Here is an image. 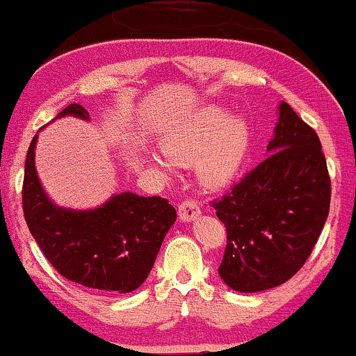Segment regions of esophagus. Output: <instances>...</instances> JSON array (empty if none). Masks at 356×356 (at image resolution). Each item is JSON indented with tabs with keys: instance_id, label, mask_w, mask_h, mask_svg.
I'll use <instances>...</instances> for the list:
<instances>
[{
	"instance_id": "obj_1",
	"label": "esophagus",
	"mask_w": 356,
	"mask_h": 356,
	"mask_svg": "<svg viewBox=\"0 0 356 356\" xmlns=\"http://www.w3.org/2000/svg\"><path fill=\"white\" fill-rule=\"evenodd\" d=\"M178 216L183 222H192L200 216V205L195 200H185L178 209Z\"/></svg>"
}]
</instances>
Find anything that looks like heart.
<instances>
[{"label":"heart","mask_w":356,"mask_h":356,"mask_svg":"<svg viewBox=\"0 0 356 356\" xmlns=\"http://www.w3.org/2000/svg\"><path fill=\"white\" fill-rule=\"evenodd\" d=\"M251 147V127L244 117L229 115L220 106H205L161 139L168 161L152 156L149 164L164 178L171 164L192 166L198 183L207 190H222L243 170Z\"/></svg>","instance_id":"obj_1"}]
</instances>
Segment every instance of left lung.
Wrapping results in <instances>:
<instances>
[{
	"label": "left lung",
	"mask_w": 356,
	"mask_h": 356,
	"mask_svg": "<svg viewBox=\"0 0 356 356\" xmlns=\"http://www.w3.org/2000/svg\"><path fill=\"white\" fill-rule=\"evenodd\" d=\"M268 158L213 202L227 229L220 278L236 292L273 289L292 278L330 213L331 181L321 140L289 103L278 105Z\"/></svg>",
	"instance_id": "left-lung-1"
}]
</instances>
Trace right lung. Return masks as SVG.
Instances as JSON below:
<instances>
[{
	"label": "right lung",
	"mask_w": 356,
	"mask_h": 356,
	"mask_svg": "<svg viewBox=\"0 0 356 356\" xmlns=\"http://www.w3.org/2000/svg\"><path fill=\"white\" fill-rule=\"evenodd\" d=\"M66 115L90 120L78 103L54 120ZM37 139L26 152L22 198L26 225L42 253L63 277L88 289L115 293L139 289L177 220V210L166 198L132 192L113 193L95 209L60 207L49 198L37 175Z\"/></svg>",
	"instance_id": "obj_1"
}]
</instances>
